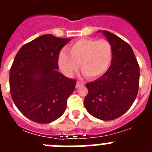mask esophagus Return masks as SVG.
I'll return each instance as SVG.
<instances>
[{"label":"esophagus","mask_w":152,"mask_h":152,"mask_svg":"<svg viewBox=\"0 0 152 152\" xmlns=\"http://www.w3.org/2000/svg\"><path fill=\"white\" fill-rule=\"evenodd\" d=\"M84 85V83L82 82H80V81H77V83H76V88H79V87H80V86Z\"/></svg>","instance_id":"1"}]
</instances>
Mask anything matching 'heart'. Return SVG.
Listing matches in <instances>:
<instances>
[{
    "label": "heart",
    "mask_w": 152,
    "mask_h": 152,
    "mask_svg": "<svg viewBox=\"0 0 152 152\" xmlns=\"http://www.w3.org/2000/svg\"><path fill=\"white\" fill-rule=\"evenodd\" d=\"M68 53L61 51L58 56V65L68 77L80 70L89 79L101 77L108 71L113 59V48L106 39L83 38L68 47Z\"/></svg>",
    "instance_id": "b5f03b06"
}]
</instances>
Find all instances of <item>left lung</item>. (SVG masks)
I'll return each mask as SVG.
<instances>
[{
  "instance_id": "8db88e82",
  "label": "left lung",
  "mask_w": 152,
  "mask_h": 152,
  "mask_svg": "<svg viewBox=\"0 0 152 152\" xmlns=\"http://www.w3.org/2000/svg\"><path fill=\"white\" fill-rule=\"evenodd\" d=\"M105 35L113 48V59L107 72L88 83L84 107L91 116L102 120L121 116L132 105L138 94L139 65L132 49L127 42L109 31Z\"/></svg>"
}]
</instances>
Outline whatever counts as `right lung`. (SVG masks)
Segmentation results:
<instances>
[{"label":"right lung","mask_w":152,"mask_h":152,"mask_svg":"<svg viewBox=\"0 0 152 152\" xmlns=\"http://www.w3.org/2000/svg\"><path fill=\"white\" fill-rule=\"evenodd\" d=\"M70 41L45 34L25 44L10 70V90L16 107L30 120L49 123L62 115L76 80L58 72L61 49Z\"/></svg>","instance_id":"obj_1"}]
</instances>
